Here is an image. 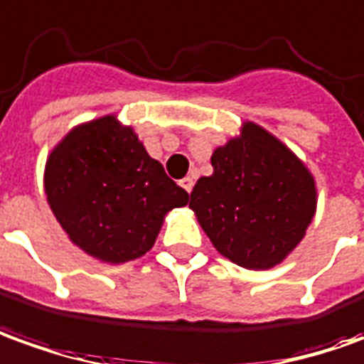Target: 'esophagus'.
<instances>
[{
	"label": "esophagus",
	"mask_w": 364,
	"mask_h": 364,
	"mask_svg": "<svg viewBox=\"0 0 364 364\" xmlns=\"http://www.w3.org/2000/svg\"><path fill=\"white\" fill-rule=\"evenodd\" d=\"M180 186L184 188L188 194H190V192H192V188H194V178H192V176L182 178V180H180Z\"/></svg>",
	"instance_id": "obj_1"
}]
</instances>
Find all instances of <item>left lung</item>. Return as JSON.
<instances>
[{"label": "left lung", "mask_w": 364, "mask_h": 364, "mask_svg": "<svg viewBox=\"0 0 364 364\" xmlns=\"http://www.w3.org/2000/svg\"><path fill=\"white\" fill-rule=\"evenodd\" d=\"M212 176L190 194L202 230L220 254L247 269H269L311 224L317 188L291 150L255 122L214 150Z\"/></svg>", "instance_id": "obj_1"}]
</instances>
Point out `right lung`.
<instances>
[{"mask_svg":"<svg viewBox=\"0 0 364 364\" xmlns=\"http://www.w3.org/2000/svg\"><path fill=\"white\" fill-rule=\"evenodd\" d=\"M45 194L73 244L105 263L146 254L164 215L190 200L114 114L75 127L53 149Z\"/></svg>","mask_w":364,"mask_h":364,"instance_id":"add662e5","label":"right lung"}]
</instances>
